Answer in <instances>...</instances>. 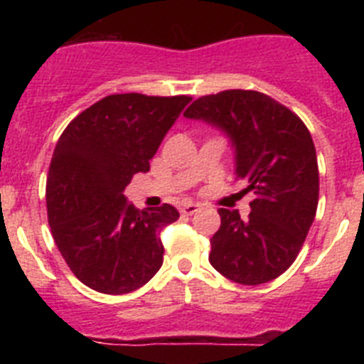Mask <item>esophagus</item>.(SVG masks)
<instances>
[{
  "mask_svg": "<svg viewBox=\"0 0 364 364\" xmlns=\"http://www.w3.org/2000/svg\"><path fill=\"white\" fill-rule=\"evenodd\" d=\"M198 210H200V205H198V204H191V202H189V204H184V205H182V208H180V211H182V213H184V215L197 213Z\"/></svg>",
  "mask_w": 364,
  "mask_h": 364,
  "instance_id": "34e87169",
  "label": "esophagus"
}]
</instances>
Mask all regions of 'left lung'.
Masks as SVG:
<instances>
[{"instance_id":"left-lung-1","label":"left lung","mask_w":364,"mask_h":364,"mask_svg":"<svg viewBox=\"0 0 364 364\" xmlns=\"http://www.w3.org/2000/svg\"><path fill=\"white\" fill-rule=\"evenodd\" d=\"M186 118L213 125L235 149V175L253 191L252 213L220 208L210 262L246 286L277 279L294 264L319 202V169L310 131L290 109L257 91L231 89L195 100Z\"/></svg>"}]
</instances>
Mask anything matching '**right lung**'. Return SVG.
I'll list each match as a JSON object with an SVG mask.
<instances>
[{
    "instance_id": "right-lung-1",
    "label": "right lung",
    "mask_w": 364,
    "mask_h": 364,
    "mask_svg": "<svg viewBox=\"0 0 364 364\" xmlns=\"http://www.w3.org/2000/svg\"><path fill=\"white\" fill-rule=\"evenodd\" d=\"M189 96L111 95L63 131L47 176L54 242L70 272L100 294L142 288L164 262L160 230L178 218L169 204L138 211L124 191L171 129Z\"/></svg>"
}]
</instances>
